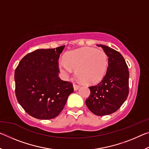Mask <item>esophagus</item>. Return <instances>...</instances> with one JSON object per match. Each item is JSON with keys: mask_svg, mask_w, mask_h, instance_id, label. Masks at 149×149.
Wrapping results in <instances>:
<instances>
[{"mask_svg": "<svg viewBox=\"0 0 149 149\" xmlns=\"http://www.w3.org/2000/svg\"><path fill=\"white\" fill-rule=\"evenodd\" d=\"M79 87H80V85H77V84H74V89L75 91L77 90L78 89H79Z\"/></svg>", "mask_w": 149, "mask_h": 149, "instance_id": "esophagus-1", "label": "esophagus"}]
</instances>
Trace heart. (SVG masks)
Masks as SVG:
<instances>
[{
	"label": "heart",
	"mask_w": 149,
	"mask_h": 149,
	"mask_svg": "<svg viewBox=\"0 0 149 149\" xmlns=\"http://www.w3.org/2000/svg\"><path fill=\"white\" fill-rule=\"evenodd\" d=\"M59 68L65 75L70 74L73 69L78 79L89 84L99 81L107 72L108 61L107 54L93 47H84L71 50L65 54V60L60 59Z\"/></svg>",
	"instance_id": "obj_1"
}]
</instances>
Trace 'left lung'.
Segmentation results:
<instances>
[{"label":"left lung","instance_id":"left-lung-1","mask_svg":"<svg viewBox=\"0 0 149 149\" xmlns=\"http://www.w3.org/2000/svg\"><path fill=\"white\" fill-rule=\"evenodd\" d=\"M108 57L107 71L101 81L89 87L91 93L85 100L91 112L97 116L109 115L121 107L129 94V70L119 52L100 45Z\"/></svg>","mask_w":149,"mask_h":149}]
</instances>
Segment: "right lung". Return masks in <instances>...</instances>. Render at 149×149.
Segmentation results:
<instances>
[{"mask_svg": "<svg viewBox=\"0 0 149 149\" xmlns=\"http://www.w3.org/2000/svg\"><path fill=\"white\" fill-rule=\"evenodd\" d=\"M65 46L38 49L26 55L14 73L17 100L27 114L37 119L56 118L74 92L72 83L58 77L60 54Z\"/></svg>", "mask_w": 149, "mask_h": 149, "instance_id": "obj_1", "label": "right lung"}]
</instances>
